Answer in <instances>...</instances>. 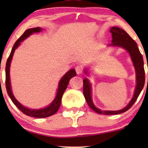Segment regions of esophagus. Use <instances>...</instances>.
Returning a JSON list of instances; mask_svg holds the SVG:
<instances>
[{"label": "esophagus", "mask_w": 148, "mask_h": 148, "mask_svg": "<svg viewBox=\"0 0 148 148\" xmlns=\"http://www.w3.org/2000/svg\"><path fill=\"white\" fill-rule=\"evenodd\" d=\"M75 71H76V73L77 75H80L83 72V69H82V67L79 65H77L75 66Z\"/></svg>", "instance_id": "esophagus-1"}]
</instances>
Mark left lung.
I'll use <instances>...</instances> for the list:
<instances>
[{"label": "left lung", "mask_w": 148, "mask_h": 148, "mask_svg": "<svg viewBox=\"0 0 148 148\" xmlns=\"http://www.w3.org/2000/svg\"><path fill=\"white\" fill-rule=\"evenodd\" d=\"M110 33H112V44H109L108 46H119L124 48L130 54V56L132 59L134 65L135 72H136V82L137 86L135 88L134 95L132 99L129 102L126 107L120 110H102L100 109L97 108L94 106L92 99V86H91L88 79L85 78L84 79V95L86 98V102L89 106L95 112L101 114L111 115V114H119L126 112L128 110L133 104L137 100V98L140 94L141 90H143L145 84V71L143 66V56L140 53L137 43L134 40L130 37V36L127 33L125 30L121 28L117 27H112L110 28ZM85 73L88 74L87 70H85Z\"/></svg>", "instance_id": "1"}]
</instances>
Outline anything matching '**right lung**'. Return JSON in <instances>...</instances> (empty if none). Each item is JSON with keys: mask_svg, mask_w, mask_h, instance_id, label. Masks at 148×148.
<instances>
[{"mask_svg": "<svg viewBox=\"0 0 148 148\" xmlns=\"http://www.w3.org/2000/svg\"><path fill=\"white\" fill-rule=\"evenodd\" d=\"M42 31V28L40 27H34L31 28V29H28L25 30V32L23 34L21 37L18 39L17 41L15 42V43L14 44V46L13 48H12L11 54L8 58L7 63H6V69H5V75H6V88H7V91L9 95L10 98L11 99L12 102H13V104L21 111L24 114L27 115V116L36 117V118H46V117L52 116L55 114L57 112L58 108L61 104V99L63 95L64 91L67 88V86L69 82V80L72 77H73L76 75V72L75 69H71L68 72H66V73L62 77L61 79L60 80L59 84H58V88L57 90V93H56V96L54 98V100L52 101L51 104L49 106L44 108L38 109V110H35V109H29L26 107L23 106V105H21L20 103L17 100V99L15 98V96H13V92L11 90V82H10V65H11V62L13 58V56L14 54V52L16 48L21 44V42L23 41L24 40L26 39L27 37H29L30 35H32L34 33H38V32H40Z\"/></svg>", "mask_w": 148, "mask_h": 148, "instance_id": "add662e5", "label": "right lung"}]
</instances>
